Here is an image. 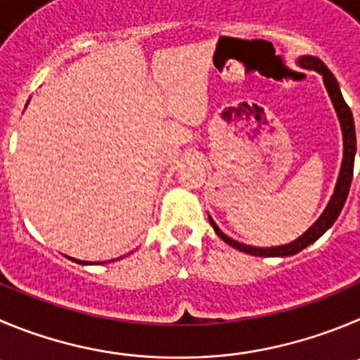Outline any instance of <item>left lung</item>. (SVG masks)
<instances>
[{
  "instance_id": "8db88e82",
  "label": "left lung",
  "mask_w": 360,
  "mask_h": 360,
  "mask_svg": "<svg viewBox=\"0 0 360 360\" xmlns=\"http://www.w3.org/2000/svg\"><path fill=\"white\" fill-rule=\"evenodd\" d=\"M298 65L302 69H312L316 70L318 74H321L323 78L325 89H327L328 97H330L332 104H334V110L338 113L339 124H341V133H342V161L341 169H339L338 181H335L334 193H332L330 200H328L327 207L323 210V213L320 214L314 224L305 231L302 236H298L297 240H293L291 243L278 245V247H252V245L240 243V241L233 240L227 234H224L220 231V227L214 224L213 218L207 214L210 218V224L213 226L214 233L218 234V238L226 241L227 245H231L236 250L245 252V254H250V256H259V257H288L295 256L300 250H304L305 247H309L311 243L318 240L320 236H323L328 229L332 227L335 220H338L339 213H341L342 206L347 202L348 191H350L352 184V176H354V161H355V150H357V140H355V124H354V115H352V110L348 108V104L342 99L341 89H339L338 79L334 78V74L328 70V67L321 62L316 56H298L297 60Z\"/></svg>"
}]
</instances>
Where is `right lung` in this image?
<instances>
[{
  "label": "right lung",
  "mask_w": 360,
  "mask_h": 360,
  "mask_svg": "<svg viewBox=\"0 0 360 360\" xmlns=\"http://www.w3.org/2000/svg\"><path fill=\"white\" fill-rule=\"evenodd\" d=\"M69 259H72L74 263H78V264H104L106 261H103V263H90V261H82V259H74V257H69ZM112 261H117V259H112ZM110 263V261H108Z\"/></svg>",
  "instance_id": "right-lung-1"
}]
</instances>
